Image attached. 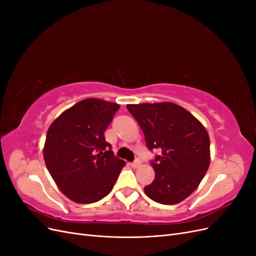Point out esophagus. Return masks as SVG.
Segmentation results:
<instances>
[{
	"label": "esophagus",
	"instance_id": "1",
	"mask_svg": "<svg viewBox=\"0 0 256 256\" xmlns=\"http://www.w3.org/2000/svg\"><path fill=\"white\" fill-rule=\"evenodd\" d=\"M131 166H132L134 168H138L141 166V160L140 159H136L132 164H131Z\"/></svg>",
	"mask_w": 256,
	"mask_h": 256
}]
</instances>
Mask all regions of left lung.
<instances>
[{
    "mask_svg": "<svg viewBox=\"0 0 256 256\" xmlns=\"http://www.w3.org/2000/svg\"><path fill=\"white\" fill-rule=\"evenodd\" d=\"M128 111L144 132L150 152L154 182L144 187L146 196L164 205L184 200L202 182L210 162V142L206 129L194 116L172 102L128 104Z\"/></svg>",
    "mask_w": 256,
    "mask_h": 256,
    "instance_id": "1",
    "label": "left lung"
}]
</instances>
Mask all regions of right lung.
<instances>
[{"label":"right lung","mask_w":256,"mask_h":256,"mask_svg":"<svg viewBox=\"0 0 256 256\" xmlns=\"http://www.w3.org/2000/svg\"><path fill=\"white\" fill-rule=\"evenodd\" d=\"M118 109L104 100L84 99L48 129L44 164L58 189L76 203H95L109 194L125 166L104 134Z\"/></svg>","instance_id":"1"}]
</instances>
